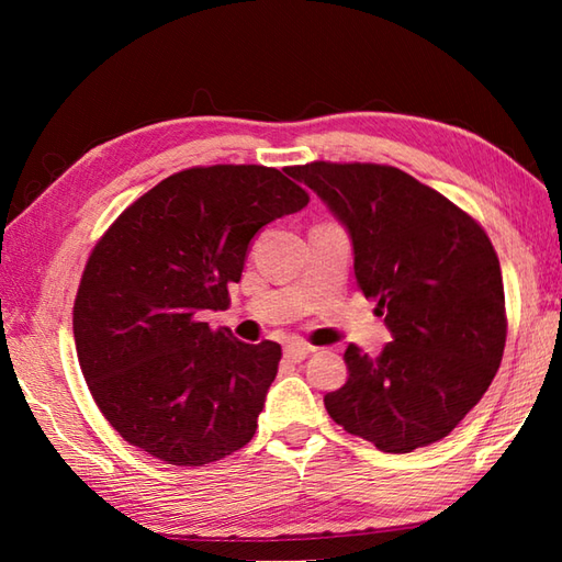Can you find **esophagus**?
I'll use <instances>...</instances> for the list:
<instances>
[{
	"instance_id": "esophagus-1",
	"label": "esophagus",
	"mask_w": 562,
	"mask_h": 562,
	"mask_svg": "<svg viewBox=\"0 0 562 562\" xmlns=\"http://www.w3.org/2000/svg\"><path fill=\"white\" fill-rule=\"evenodd\" d=\"M312 345H306V342H302V340H292V342H288L284 345V357H288L290 362H302V360H306L308 355H312Z\"/></svg>"
}]
</instances>
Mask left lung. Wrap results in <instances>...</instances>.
Wrapping results in <instances>:
<instances>
[{
	"label": "left lung",
	"mask_w": 562,
	"mask_h": 562,
	"mask_svg": "<svg viewBox=\"0 0 562 562\" xmlns=\"http://www.w3.org/2000/svg\"><path fill=\"white\" fill-rule=\"evenodd\" d=\"M350 234L355 278L386 316L379 357L348 345V381L328 415L386 453L447 437L483 398L503 360L499 260L481 224L437 190L379 164L294 166Z\"/></svg>",
	"instance_id": "obj_1"
}]
</instances>
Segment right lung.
Returning <instances> with one entry per match:
<instances>
[{"label": "right lung", "mask_w": 562, "mask_h": 562, "mask_svg": "<svg viewBox=\"0 0 562 562\" xmlns=\"http://www.w3.org/2000/svg\"><path fill=\"white\" fill-rule=\"evenodd\" d=\"M284 173L254 164L173 173L91 250L75 302L81 374L117 435L154 459L212 463L256 435L280 345L241 342L202 314L229 306L250 238L306 207Z\"/></svg>", "instance_id": "obj_1"}]
</instances>
